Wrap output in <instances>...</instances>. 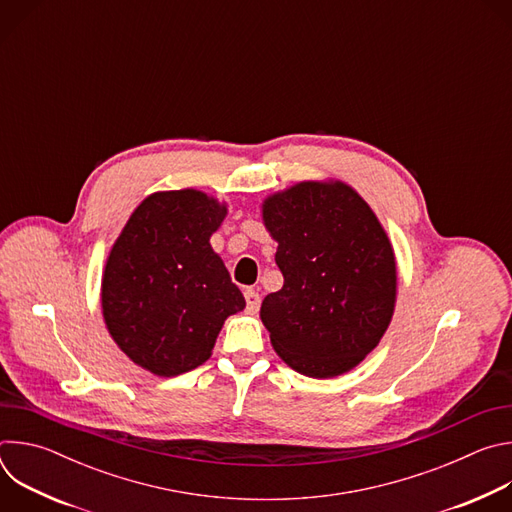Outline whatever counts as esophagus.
I'll use <instances>...</instances> for the list:
<instances>
[{"instance_id":"obj_1","label":"esophagus","mask_w":512,"mask_h":512,"mask_svg":"<svg viewBox=\"0 0 512 512\" xmlns=\"http://www.w3.org/2000/svg\"><path fill=\"white\" fill-rule=\"evenodd\" d=\"M245 302H247L249 312H257V310H259V306H261V296L257 294L255 289L247 287V289H245Z\"/></svg>"}]
</instances>
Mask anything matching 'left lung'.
I'll return each mask as SVG.
<instances>
[{"label": "left lung", "mask_w": 512, "mask_h": 512, "mask_svg": "<svg viewBox=\"0 0 512 512\" xmlns=\"http://www.w3.org/2000/svg\"><path fill=\"white\" fill-rule=\"evenodd\" d=\"M263 221L283 273L261 304L275 352L314 379L354 369L395 310V255L379 218L342 182H300L263 202Z\"/></svg>", "instance_id": "1"}]
</instances>
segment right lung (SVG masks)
Returning <instances> with one entry per match:
<instances>
[{
  "label": "right lung",
  "instance_id": "right-lung-1",
  "mask_svg": "<svg viewBox=\"0 0 512 512\" xmlns=\"http://www.w3.org/2000/svg\"><path fill=\"white\" fill-rule=\"evenodd\" d=\"M227 206L198 190L156 192L129 216L101 287L117 346L158 377L210 358L225 320L245 308L241 289L210 247Z\"/></svg>",
  "mask_w": 512,
  "mask_h": 512
}]
</instances>
